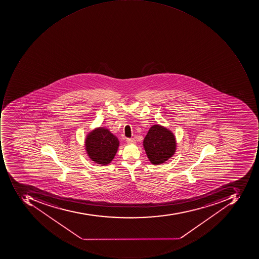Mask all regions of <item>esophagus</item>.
Segmentation results:
<instances>
[{
    "label": "esophagus",
    "instance_id": "obj_1",
    "mask_svg": "<svg viewBox=\"0 0 259 259\" xmlns=\"http://www.w3.org/2000/svg\"><path fill=\"white\" fill-rule=\"evenodd\" d=\"M127 144H135L136 143V140L133 139H127Z\"/></svg>",
    "mask_w": 259,
    "mask_h": 259
}]
</instances>
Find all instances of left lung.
I'll use <instances>...</instances> for the list:
<instances>
[{
  "mask_svg": "<svg viewBox=\"0 0 259 259\" xmlns=\"http://www.w3.org/2000/svg\"><path fill=\"white\" fill-rule=\"evenodd\" d=\"M143 146L151 163L159 165L175 155L176 138L169 129L155 124L149 128L144 139Z\"/></svg>",
  "mask_w": 259,
  "mask_h": 259,
  "instance_id": "obj_1",
  "label": "left lung"
}]
</instances>
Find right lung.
<instances>
[{"label": "right lung", "instance_id": "1", "mask_svg": "<svg viewBox=\"0 0 259 259\" xmlns=\"http://www.w3.org/2000/svg\"><path fill=\"white\" fill-rule=\"evenodd\" d=\"M118 139L105 127H97L87 135L84 147L89 157L100 166L111 162L118 149Z\"/></svg>", "mask_w": 259, "mask_h": 259}]
</instances>
